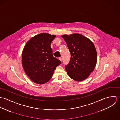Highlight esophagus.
Listing matches in <instances>:
<instances>
[{
    "label": "esophagus",
    "instance_id": "obj_1",
    "mask_svg": "<svg viewBox=\"0 0 120 120\" xmlns=\"http://www.w3.org/2000/svg\"><path fill=\"white\" fill-rule=\"evenodd\" d=\"M59 60L61 62H62V57H59Z\"/></svg>",
    "mask_w": 120,
    "mask_h": 120
}]
</instances>
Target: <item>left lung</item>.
Returning <instances> with one entry per match:
<instances>
[{
	"instance_id": "8db88e82",
	"label": "left lung",
	"mask_w": 120,
	"mask_h": 120,
	"mask_svg": "<svg viewBox=\"0 0 120 120\" xmlns=\"http://www.w3.org/2000/svg\"><path fill=\"white\" fill-rule=\"evenodd\" d=\"M71 53L69 63L65 70L72 79L80 82L87 79L93 72L97 62V53L92 42L79 33L63 35Z\"/></svg>"
}]
</instances>
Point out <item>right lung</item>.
<instances>
[{
	"mask_svg": "<svg viewBox=\"0 0 120 120\" xmlns=\"http://www.w3.org/2000/svg\"><path fill=\"white\" fill-rule=\"evenodd\" d=\"M56 35L41 33L31 38L22 52L24 71L33 82L43 84L51 78L56 67L61 64L54 57L50 44Z\"/></svg>",
	"mask_w": 120,
	"mask_h": 120,
	"instance_id": "obj_1",
	"label": "right lung"
}]
</instances>
